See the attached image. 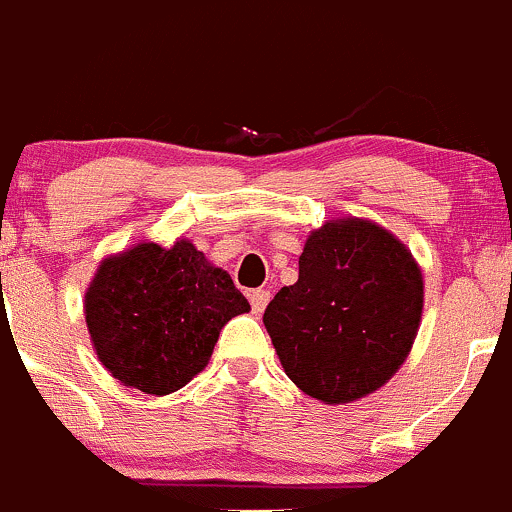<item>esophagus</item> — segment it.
I'll return each instance as SVG.
<instances>
[{
	"label": "esophagus",
	"mask_w": 512,
	"mask_h": 512,
	"mask_svg": "<svg viewBox=\"0 0 512 512\" xmlns=\"http://www.w3.org/2000/svg\"><path fill=\"white\" fill-rule=\"evenodd\" d=\"M247 297H250V306L257 316H260L262 311L267 309V304H270V292H267V289H252Z\"/></svg>",
	"instance_id": "1"
}]
</instances>
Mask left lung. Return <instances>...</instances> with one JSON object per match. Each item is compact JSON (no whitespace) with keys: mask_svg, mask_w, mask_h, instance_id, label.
<instances>
[{"mask_svg":"<svg viewBox=\"0 0 512 512\" xmlns=\"http://www.w3.org/2000/svg\"><path fill=\"white\" fill-rule=\"evenodd\" d=\"M424 284L412 252L363 218L328 220L306 238L299 279L265 309L284 373L326 405L383 387L410 353Z\"/></svg>","mask_w":512,"mask_h":512,"instance_id":"obj_1","label":"left lung"}]
</instances>
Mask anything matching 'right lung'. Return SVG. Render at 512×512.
Segmentation results:
<instances>
[{
    "instance_id": "obj_1",
    "label": "right lung",
    "mask_w": 512,
    "mask_h": 512,
    "mask_svg": "<svg viewBox=\"0 0 512 512\" xmlns=\"http://www.w3.org/2000/svg\"><path fill=\"white\" fill-rule=\"evenodd\" d=\"M250 311L225 270L191 240L137 242L100 262L85 321L100 363L122 385L169 395L211 360L220 328Z\"/></svg>"
}]
</instances>
